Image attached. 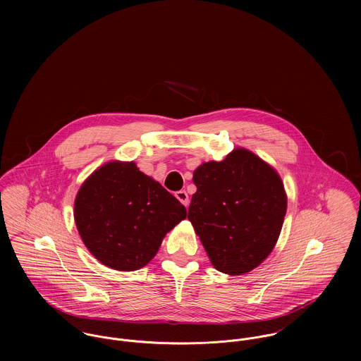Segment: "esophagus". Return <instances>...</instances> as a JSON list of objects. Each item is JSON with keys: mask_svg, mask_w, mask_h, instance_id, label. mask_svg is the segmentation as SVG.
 I'll use <instances>...</instances> for the list:
<instances>
[{"mask_svg": "<svg viewBox=\"0 0 361 361\" xmlns=\"http://www.w3.org/2000/svg\"><path fill=\"white\" fill-rule=\"evenodd\" d=\"M176 199L183 204L185 207L189 206V195L185 192V190H179L175 193Z\"/></svg>", "mask_w": 361, "mask_h": 361, "instance_id": "34e87169", "label": "esophagus"}]
</instances>
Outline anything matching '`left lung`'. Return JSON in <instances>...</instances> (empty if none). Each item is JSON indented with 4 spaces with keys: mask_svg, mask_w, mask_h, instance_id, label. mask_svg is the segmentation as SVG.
<instances>
[{
    "mask_svg": "<svg viewBox=\"0 0 361 361\" xmlns=\"http://www.w3.org/2000/svg\"><path fill=\"white\" fill-rule=\"evenodd\" d=\"M188 218L212 265L229 275L258 267L272 252L286 214L278 172L246 149L208 161L193 173Z\"/></svg>",
    "mask_w": 361,
    "mask_h": 361,
    "instance_id": "1",
    "label": "left lung"
}]
</instances>
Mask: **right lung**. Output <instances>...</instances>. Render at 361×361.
I'll return each mask as SVG.
<instances>
[{"mask_svg":"<svg viewBox=\"0 0 361 361\" xmlns=\"http://www.w3.org/2000/svg\"><path fill=\"white\" fill-rule=\"evenodd\" d=\"M186 218V208L135 162L111 161L80 186L75 222L89 252L118 271L152 261L164 236Z\"/></svg>","mask_w":361,"mask_h":361,"instance_id":"obj_1","label":"right lung"}]
</instances>
